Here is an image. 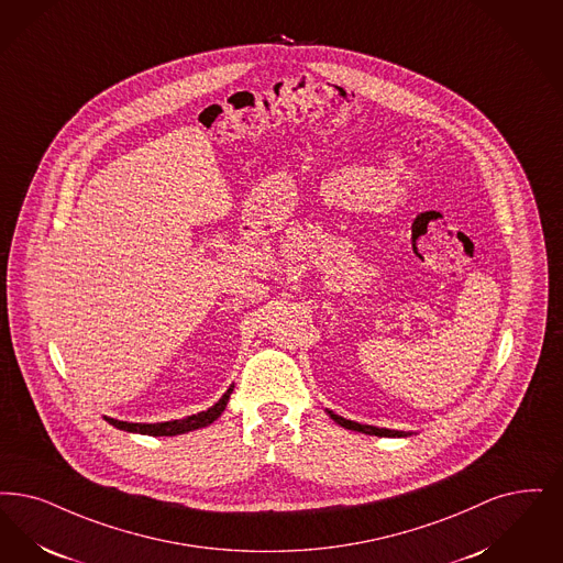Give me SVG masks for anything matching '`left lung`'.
Masks as SVG:
<instances>
[{"label":"left lung","mask_w":563,"mask_h":563,"mask_svg":"<svg viewBox=\"0 0 563 563\" xmlns=\"http://www.w3.org/2000/svg\"><path fill=\"white\" fill-rule=\"evenodd\" d=\"M327 415H329L338 426H341V428L352 429V431H361V433H366V435H379V438H408V435H412V433H415V431H400V429L362 426V423H356V421H350V419L339 417V415H335V412H333V410H329V408H327Z\"/></svg>","instance_id":"obj_1"}]
</instances>
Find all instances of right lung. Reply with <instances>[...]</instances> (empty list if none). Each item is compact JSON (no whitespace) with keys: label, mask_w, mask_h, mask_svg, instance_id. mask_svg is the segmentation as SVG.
<instances>
[{"label":"right lung","mask_w":563,"mask_h":563,"mask_svg":"<svg viewBox=\"0 0 563 563\" xmlns=\"http://www.w3.org/2000/svg\"><path fill=\"white\" fill-rule=\"evenodd\" d=\"M234 385H230L224 391V396L202 412L184 417V419H176V421H163V423H130V421H119L113 417H104V421H109L113 428L130 431V433H142V435H180V433H188L195 429L207 428L211 426L222 412H224L225 405L230 400Z\"/></svg>","instance_id":"1"}]
</instances>
